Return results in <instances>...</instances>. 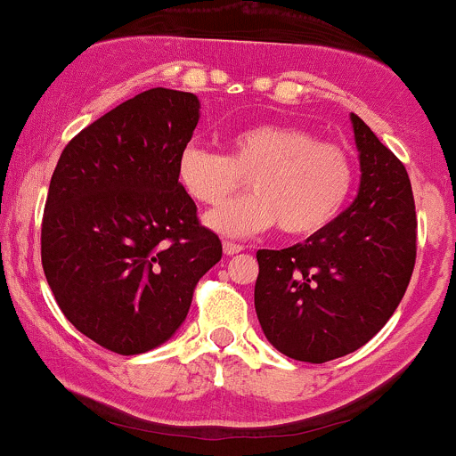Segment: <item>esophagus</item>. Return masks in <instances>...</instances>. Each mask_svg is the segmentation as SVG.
I'll return each instance as SVG.
<instances>
[{
    "label": "esophagus",
    "instance_id": "obj_1",
    "mask_svg": "<svg viewBox=\"0 0 456 456\" xmlns=\"http://www.w3.org/2000/svg\"><path fill=\"white\" fill-rule=\"evenodd\" d=\"M241 249H243V246H239V243L224 241V254H228V256H232V254H239Z\"/></svg>",
    "mask_w": 456,
    "mask_h": 456
}]
</instances>
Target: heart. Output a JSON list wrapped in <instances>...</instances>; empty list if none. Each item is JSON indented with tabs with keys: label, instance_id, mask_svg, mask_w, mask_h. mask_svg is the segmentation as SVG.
Returning a JSON list of instances; mask_svg holds the SVG:
<instances>
[{
	"label": "heart",
	"instance_id": "obj_1",
	"mask_svg": "<svg viewBox=\"0 0 456 456\" xmlns=\"http://www.w3.org/2000/svg\"><path fill=\"white\" fill-rule=\"evenodd\" d=\"M180 187L193 202L219 208L243 187L254 193L213 213L207 224L228 237L276 226L306 237L330 226L350 200L354 163L339 145L311 130L256 124L228 136V151L187 145L175 165Z\"/></svg>",
	"mask_w": 456,
	"mask_h": 456
}]
</instances>
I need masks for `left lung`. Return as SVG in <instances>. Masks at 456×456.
Wrapping results in <instances>:
<instances>
[{
	"label": "left lung",
	"mask_w": 456,
	"mask_h": 456,
	"mask_svg": "<svg viewBox=\"0 0 456 456\" xmlns=\"http://www.w3.org/2000/svg\"><path fill=\"white\" fill-rule=\"evenodd\" d=\"M361 163L354 202L285 249H258L254 306L289 359L326 363L365 346L403 300L415 267L418 219L404 165L354 112Z\"/></svg>",
	"instance_id": "8db88e82"
}]
</instances>
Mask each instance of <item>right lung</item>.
Here are the masks:
<instances>
[{
  "instance_id": "add662e5",
  "label": "right lung",
  "mask_w": 456,
  "mask_h": 456,
  "mask_svg": "<svg viewBox=\"0 0 456 456\" xmlns=\"http://www.w3.org/2000/svg\"><path fill=\"white\" fill-rule=\"evenodd\" d=\"M198 119L193 93L156 86L77 132L53 169L41 228L47 285L67 320L117 354L165 344L222 258L175 175Z\"/></svg>"
}]
</instances>
